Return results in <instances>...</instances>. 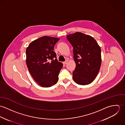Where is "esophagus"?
Returning a JSON list of instances; mask_svg holds the SVG:
<instances>
[{
	"label": "esophagus",
	"mask_w": 125,
	"mask_h": 125,
	"mask_svg": "<svg viewBox=\"0 0 125 125\" xmlns=\"http://www.w3.org/2000/svg\"><path fill=\"white\" fill-rule=\"evenodd\" d=\"M67 62H68V60H66L65 62H63V63L64 64H66L67 63Z\"/></svg>",
	"instance_id": "34e87169"
}]
</instances>
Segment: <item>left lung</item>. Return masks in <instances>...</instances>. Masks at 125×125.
<instances>
[{
    "label": "left lung",
    "instance_id": "left-lung-1",
    "mask_svg": "<svg viewBox=\"0 0 125 125\" xmlns=\"http://www.w3.org/2000/svg\"><path fill=\"white\" fill-rule=\"evenodd\" d=\"M73 47V59L76 64L73 78L81 85L90 84L97 75L102 62L101 50L91 36L76 32L66 36Z\"/></svg>",
    "mask_w": 125,
    "mask_h": 125
}]
</instances>
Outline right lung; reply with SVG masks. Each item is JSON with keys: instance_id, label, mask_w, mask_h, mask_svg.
Returning <instances> with one entry per match:
<instances>
[{"instance_id": "add662e5", "label": "right lung", "mask_w": 125, "mask_h": 125, "mask_svg": "<svg viewBox=\"0 0 125 125\" xmlns=\"http://www.w3.org/2000/svg\"><path fill=\"white\" fill-rule=\"evenodd\" d=\"M59 38L44 36L32 42L26 50V65L36 82L43 87L55 84L63 64L58 62L54 47Z\"/></svg>"}]
</instances>
